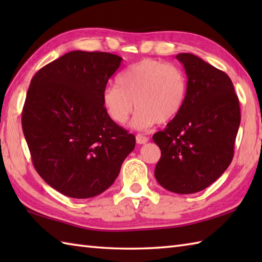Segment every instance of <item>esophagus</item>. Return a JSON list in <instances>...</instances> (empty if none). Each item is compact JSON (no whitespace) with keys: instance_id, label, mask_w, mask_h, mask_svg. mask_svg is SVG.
<instances>
[{"instance_id":"1","label":"esophagus","mask_w":262,"mask_h":262,"mask_svg":"<svg viewBox=\"0 0 262 262\" xmlns=\"http://www.w3.org/2000/svg\"><path fill=\"white\" fill-rule=\"evenodd\" d=\"M148 142V137L144 136L142 134H137L136 135V143L137 144H145Z\"/></svg>"}]
</instances>
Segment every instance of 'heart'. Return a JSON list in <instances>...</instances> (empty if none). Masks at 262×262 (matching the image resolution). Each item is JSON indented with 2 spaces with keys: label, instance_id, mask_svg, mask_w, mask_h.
Here are the masks:
<instances>
[{
  "label": "heart",
  "instance_id": "1",
  "mask_svg": "<svg viewBox=\"0 0 262 262\" xmlns=\"http://www.w3.org/2000/svg\"><path fill=\"white\" fill-rule=\"evenodd\" d=\"M117 86L102 93L105 113L124 125L137 108L132 126L140 130L165 124L180 114L186 103L188 81L181 69L161 60L145 58L130 65L117 76Z\"/></svg>",
  "mask_w": 262,
  "mask_h": 262
}]
</instances>
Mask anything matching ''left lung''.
<instances>
[{
    "instance_id": "obj_1",
    "label": "left lung",
    "mask_w": 262,
    "mask_h": 262,
    "mask_svg": "<svg viewBox=\"0 0 262 262\" xmlns=\"http://www.w3.org/2000/svg\"><path fill=\"white\" fill-rule=\"evenodd\" d=\"M176 57L188 94L180 114L153 135L161 149L154 176L166 190L188 194L210 186L231 164L241 113L229 75L192 54Z\"/></svg>"
}]
</instances>
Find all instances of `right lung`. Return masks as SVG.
<instances>
[{"label": "right lung", "instance_id": "obj_1", "mask_svg": "<svg viewBox=\"0 0 262 262\" xmlns=\"http://www.w3.org/2000/svg\"><path fill=\"white\" fill-rule=\"evenodd\" d=\"M121 60L73 51L32 77L22 110L24 135L39 176L65 196L85 199L107 190L135 148V136L111 120L102 104Z\"/></svg>", "mask_w": 262, "mask_h": 262}]
</instances>
